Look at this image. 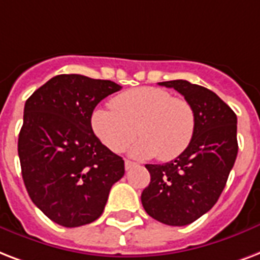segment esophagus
I'll return each instance as SVG.
<instances>
[{
  "instance_id": "esophagus-1",
  "label": "esophagus",
  "mask_w": 260,
  "mask_h": 260,
  "mask_svg": "<svg viewBox=\"0 0 260 260\" xmlns=\"http://www.w3.org/2000/svg\"><path fill=\"white\" fill-rule=\"evenodd\" d=\"M136 166H137L136 162L130 161V160H126V161H124V168H126V171L132 170L133 167H136Z\"/></svg>"
}]
</instances>
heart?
<instances>
[{"label": "heart", "mask_w": 260, "mask_h": 260, "mask_svg": "<svg viewBox=\"0 0 260 260\" xmlns=\"http://www.w3.org/2000/svg\"><path fill=\"white\" fill-rule=\"evenodd\" d=\"M195 111L186 99L161 88L141 86L116 96L111 108L92 114V128L110 150L122 152L136 136L140 141L130 148L134 157L172 160L186 150L194 137Z\"/></svg>", "instance_id": "b5f03b06"}]
</instances>
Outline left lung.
I'll list each match as a JSON object with an SVG mask.
<instances>
[{
  "label": "left lung",
  "instance_id": "left-lung-1",
  "mask_svg": "<svg viewBox=\"0 0 260 260\" xmlns=\"http://www.w3.org/2000/svg\"><path fill=\"white\" fill-rule=\"evenodd\" d=\"M183 94L195 111L194 137L186 150L166 164H146L150 183L141 194L145 212L172 226L188 225L212 209L237 156V118L205 86L186 80L158 82Z\"/></svg>",
  "mask_w": 260,
  "mask_h": 260
}]
</instances>
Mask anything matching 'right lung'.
I'll list each match as a JSON object with an SVG mask.
<instances>
[{
    "label": "right lung",
    "instance_id": "obj_1",
    "mask_svg": "<svg viewBox=\"0 0 260 260\" xmlns=\"http://www.w3.org/2000/svg\"><path fill=\"white\" fill-rule=\"evenodd\" d=\"M122 86L59 74L28 98L19 134L21 175L29 198L54 222L74 228L102 216L123 158L94 136V107Z\"/></svg>",
    "mask_w": 260,
    "mask_h": 260
}]
</instances>
